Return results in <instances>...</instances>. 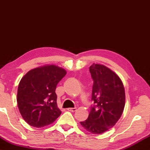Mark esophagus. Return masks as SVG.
Segmentation results:
<instances>
[{
  "label": "esophagus",
  "mask_w": 150,
  "mask_h": 150,
  "mask_svg": "<svg viewBox=\"0 0 150 150\" xmlns=\"http://www.w3.org/2000/svg\"><path fill=\"white\" fill-rule=\"evenodd\" d=\"M67 110L69 111H72V112H74V111L77 110V108H76V107H75V108H69L67 109Z\"/></svg>",
  "instance_id": "34e87169"
}]
</instances>
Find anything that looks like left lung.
Returning <instances> with one entry per match:
<instances>
[{
	"label": "left lung",
	"mask_w": 150,
	"mask_h": 150,
	"mask_svg": "<svg viewBox=\"0 0 150 150\" xmlns=\"http://www.w3.org/2000/svg\"><path fill=\"white\" fill-rule=\"evenodd\" d=\"M90 72L94 81L91 107L88 119L80 124L92 134H102L113 128L125 106V90L116 73L105 65L93 63Z\"/></svg>",
	"instance_id": "8db88e82"
}]
</instances>
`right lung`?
Segmentation results:
<instances>
[{
    "instance_id": "obj_1",
    "label": "right lung",
    "mask_w": 150,
    "mask_h": 150,
    "mask_svg": "<svg viewBox=\"0 0 150 150\" xmlns=\"http://www.w3.org/2000/svg\"><path fill=\"white\" fill-rule=\"evenodd\" d=\"M67 74L64 69L45 64L33 69L19 83L17 103L25 121L34 127L41 128L53 123L62 111L57 105L56 88Z\"/></svg>"
}]
</instances>
